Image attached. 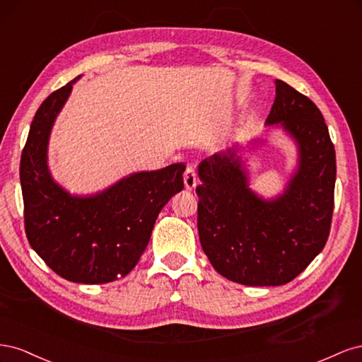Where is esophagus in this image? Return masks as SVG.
<instances>
[{
    "label": "esophagus",
    "instance_id": "1",
    "mask_svg": "<svg viewBox=\"0 0 362 362\" xmlns=\"http://www.w3.org/2000/svg\"><path fill=\"white\" fill-rule=\"evenodd\" d=\"M184 184H185V189H194L196 184H198V177H196V170L193 164H187V168H185L184 172Z\"/></svg>",
    "mask_w": 362,
    "mask_h": 362
}]
</instances>
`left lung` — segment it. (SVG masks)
Listing matches in <instances>:
<instances>
[{
    "label": "left lung",
    "mask_w": 362,
    "mask_h": 362,
    "mask_svg": "<svg viewBox=\"0 0 362 362\" xmlns=\"http://www.w3.org/2000/svg\"><path fill=\"white\" fill-rule=\"evenodd\" d=\"M267 124H281L299 145V169L287 190L264 201L247 189L238 148L199 164L198 231L211 266L250 287L293 281L320 254L331 231L335 149L317 105L275 80Z\"/></svg>",
    "instance_id": "left-lung-1"
}]
</instances>
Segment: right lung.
I'll return each mask as SVG.
<instances>
[{
    "label": "right lung",
    "mask_w": 362,
    "mask_h": 362,
    "mask_svg": "<svg viewBox=\"0 0 362 362\" xmlns=\"http://www.w3.org/2000/svg\"><path fill=\"white\" fill-rule=\"evenodd\" d=\"M52 92L33 119L21 156L28 243L59 276L80 284L116 281L136 267L161 208L184 189L182 163L129 175L90 198H72L47 166L49 131L72 84Z\"/></svg>",
    "instance_id": "1"
}]
</instances>
